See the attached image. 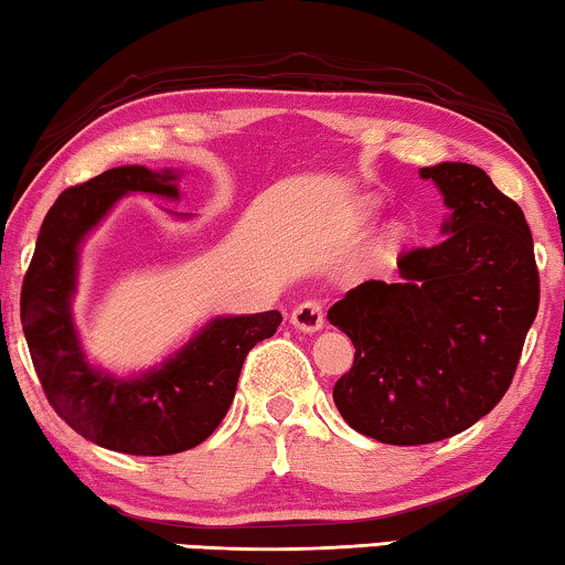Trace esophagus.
<instances>
[{
    "mask_svg": "<svg viewBox=\"0 0 565 565\" xmlns=\"http://www.w3.org/2000/svg\"><path fill=\"white\" fill-rule=\"evenodd\" d=\"M291 324H294V328H297V330H301V332H317V330H322V324H324L322 301L307 299V301H301L299 307H294Z\"/></svg>",
    "mask_w": 565,
    "mask_h": 565,
    "instance_id": "34e87169",
    "label": "esophagus"
}]
</instances>
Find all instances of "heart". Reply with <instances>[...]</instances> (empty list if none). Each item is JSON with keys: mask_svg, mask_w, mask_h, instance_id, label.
I'll return each mask as SVG.
<instances>
[{"mask_svg": "<svg viewBox=\"0 0 565 565\" xmlns=\"http://www.w3.org/2000/svg\"><path fill=\"white\" fill-rule=\"evenodd\" d=\"M404 237H407V235H404V230H402V227H394L392 233H388V241H392V243H402Z\"/></svg>", "mask_w": 565, "mask_h": 565, "instance_id": "1", "label": "heart"}]
</instances>
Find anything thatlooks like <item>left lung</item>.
Wrapping results in <instances>:
<instances>
[{"label":"left lung","mask_w":565,"mask_h":565,"mask_svg":"<svg viewBox=\"0 0 565 565\" xmlns=\"http://www.w3.org/2000/svg\"><path fill=\"white\" fill-rule=\"evenodd\" d=\"M443 192L448 235L402 253L396 284L363 281L330 307L353 340L332 399L348 425L388 445L463 433L497 407L540 305L532 235L518 202L471 163L419 169Z\"/></svg>","instance_id":"obj_1"}]
</instances>
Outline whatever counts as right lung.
<instances>
[{
    "label": "right lung",
    "mask_w": 565,
    "mask_h": 565,
    "mask_svg": "<svg viewBox=\"0 0 565 565\" xmlns=\"http://www.w3.org/2000/svg\"><path fill=\"white\" fill-rule=\"evenodd\" d=\"M177 179L120 166L66 189L45 214L20 294L30 359L51 407L86 440L127 456H171L210 438L233 404L245 355L281 324L276 309L214 317L173 359L135 379L86 363L71 317L78 245L125 194L179 200Z\"/></svg>",
    "instance_id": "1"
}]
</instances>
